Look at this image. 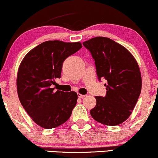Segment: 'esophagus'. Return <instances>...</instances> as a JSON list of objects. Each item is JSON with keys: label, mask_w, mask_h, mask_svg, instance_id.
<instances>
[{"label": "esophagus", "mask_w": 158, "mask_h": 158, "mask_svg": "<svg viewBox=\"0 0 158 158\" xmlns=\"http://www.w3.org/2000/svg\"><path fill=\"white\" fill-rule=\"evenodd\" d=\"M85 96H86L85 95H81V94L78 93V97H79V98H85Z\"/></svg>", "instance_id": "1"}]
</instances>
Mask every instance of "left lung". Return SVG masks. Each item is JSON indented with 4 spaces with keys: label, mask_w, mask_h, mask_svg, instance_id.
Listing matches in <instances>:
<instances>
[{
    "label": "left lung",
    "mask_w": 158,
    "mask_h": 158,
    "mask_svg": "<svg viewBox=\"0 0 158 158\" xmlns=\"http://www.w3.org/2000/svg\"><path fill=\"white\" fill-rule=\"evenodd\" d=\"M95 60L98 79H105L106 94L96 96L92 117L103 125H117L130 117L141 93V77L131 52L109 38L95 37L83 42Z\"/></svg>",
    "instance_id": "8db88e82"
}]
</instances>
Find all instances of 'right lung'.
<instances>
[{"mask_svg":"<svg viewBox=\"0 0 158 158\" xmlns=\"http://www.w3.org/2000/svg\"><path fill=\"white\" fill-rule=\"evenodd\" d=\"M82 47L81 43L47 41L24 57L18 70L17 87L19 101L37 125L46 129L66 122L77 101L76 92L55 91V79L61 77L63 63Z\"/></svg>","mask_w":158,"mask_h":158,"instance_id":"add662e5","label":"right lung"}]
</instances>
